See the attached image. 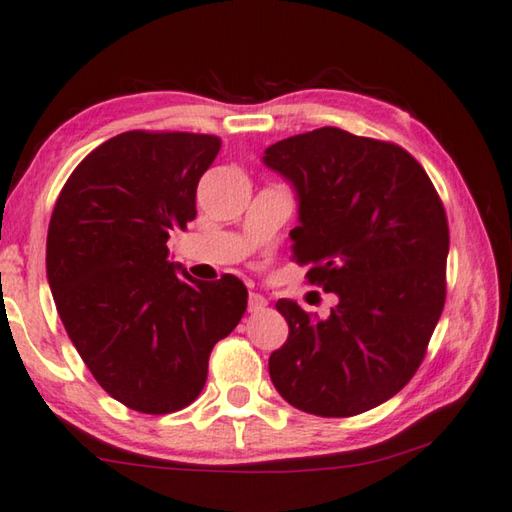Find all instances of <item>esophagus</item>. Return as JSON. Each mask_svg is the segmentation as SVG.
I'll use <instances>...</instances> for the list:
<instances>
[{
    "instance_id": "obj_1",
    "label": "esophagus",
    "mask_w": 512,
    "mask_h": 512,
    "mask_svg": "<svg viewBox=\"0 0 512 512\" xmlns=\"http://www.w3.org/2000/svg\"><path fill=\"white\" fill-rule=\"evenodd\" d=\"M266 304H268V300H266L264 295H259V293H250L248 295V311L250 313H257V311L266 309Z\"/></svg>"
}]
</instances>
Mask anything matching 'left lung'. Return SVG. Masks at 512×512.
Returning a JSON list of instances; mask_svg holds the SVG:
<instances>
[{
	"mask_svg": "<svg viewBox=\"0 0 512 512\" xmlns=\"http://www.w3.org/2000/svg\"><path fill=\"white\" fill-rule=\"evenodd\" d=\"M264 165L297 194L293 259L340 300L327 320L275 304L288 338L268 358L273 385L315 416L367 412L410 383L441 318L443 203L410 152L338 127L266 147Z\"/></svg>",
	"mask_w": 512,
	"mask_h": 512,
	"instance_id": "1",
	"label": "left lung"
}]
</instances>
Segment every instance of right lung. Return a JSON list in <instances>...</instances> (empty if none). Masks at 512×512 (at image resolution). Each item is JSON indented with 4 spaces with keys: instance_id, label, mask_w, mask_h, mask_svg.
<instances>
[{
    "instance_id": "right-lung-1",
    "label": "right lung",
    "mask_w": 512,
    "mask_h": 512,
    "mask_svg": "<svg viewBox=\"0 0 512 512\" xmlns=\"http://www.w3.org/2000/svg\"><path fill=\"white\" fill-rule=\"evenodd\" d=\"M210 134L125 132L85 156L55 201L46 277L73 347L129 410L188 407L212 347L237 327V277L197 282L170 262V230L197 217V185L217 159Z\"/></svg>"
}]
</instances>
